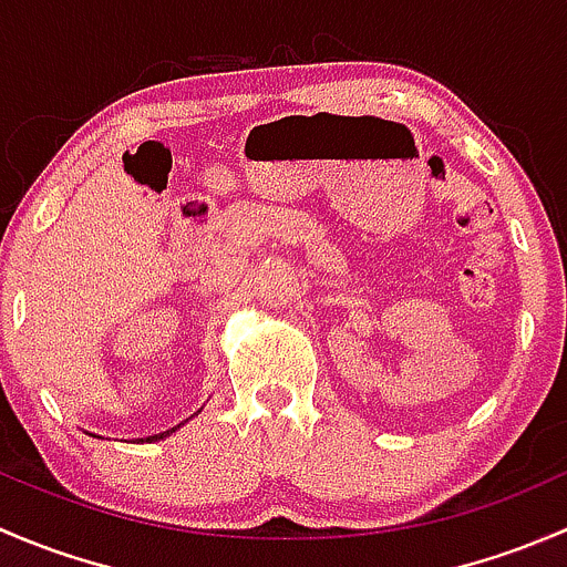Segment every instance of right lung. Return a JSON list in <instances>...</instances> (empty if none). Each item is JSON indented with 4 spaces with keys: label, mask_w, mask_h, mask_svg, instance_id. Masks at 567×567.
I'll return each instance as SVG.
<instances>
[{
    "label": "right lung",
    "mask_w": 567,
    "mask_h": 567,
    "mask_svg": "<svg viewBox=\"0 0 567 567\" xmlns=\"http://www.w3.org/2000/svg\"><path fill=\"white\" fill-rule=\"evenodd\" d=\"M169 433V431H167ZM167 433H158V436H151V439H164V436H167Z\"/></svg>",
    "instance_id": "add662e5"
}]
</instances>
